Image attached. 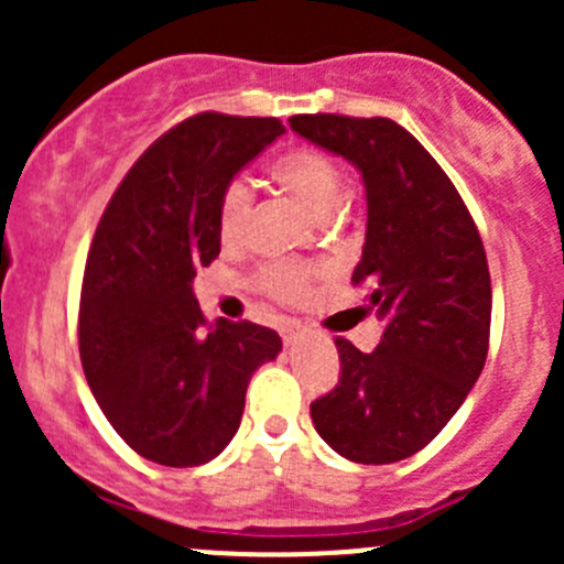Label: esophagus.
Returning <instances> with one entry per match:
<instances>
[{
	"label": "esophagus",
	"mask_w": 564,
	"mask_h": 564,
	"mask_svg": "<svg viewBox=\"0 0 564 564\" xmlns=\"http://www.w3.org/2000/svg\"><path fill=\"white\" fill-rule=\"evenodd\" d=\"M300 338V324H289V327H283V344L286 346H294Z\"/></svg>",
	"instance_id": "34e87169"
}]
</instances>
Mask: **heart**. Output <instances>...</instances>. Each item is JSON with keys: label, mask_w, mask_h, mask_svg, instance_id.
I'll use <instances>...</instances> for the list:
<instances>
[{"label": "heart", "mask_w": 564, "mask_h": 564, "mask_svg": "<svg viewBox=\"0 0 564 564\" xmlns=\"http://www.w3.org/2000/svg\"><path fill=\"white\" fill-rule=\"evenodd\" d=\"M272 176L300 198L311 213L327 218L344 198V169L327 152L300 147L272 163ZM253 213V191L246 176H231L218 198V231L226 242L246 235ZM311 267L303 261H275L259 272V286L278 300H297L308 289Z\"/></svg>", "instance_id": "1"}]
</instances>
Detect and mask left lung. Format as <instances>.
Listing matches in <instances>:
<instances>
[{"instance_id":"left-lung-1","label":"left lung","mask_w":564,"mask_h":564,"mask_svg":"<svg viewBox=\"0 0 564 564\" xmlns=\"http://www.w3.org/2000/svg\"><path fill=\"white\" fill-rule=\"evenodd\" d=\"M292 130L362 176L366 246L355 283L371 286L382 340L335 338L338 384L311 403L318 436L355 464L423 451L475 388L488 355L491 275L477 226L451 176L384 117L297 113Z\"/></svg>"}]
</instances>
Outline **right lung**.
<instances>
[{"instance_id": "add662e5", "label": "right lung", "mask_w": 564, "mask_h": 564, "mask_svg": "<svg viewBox=\"0 0 564 564\" xmlns=\"http://www.w3.org/2000/svg\"><path fill=\"white\" fill-rule=\"evenodd\" d=\"M283 130L275 117L185 119L133 163L95 231L78 314L84 377L147 460L220 456L240 429L250 377L281 351V335L261 324H207L193 278L220 253L224 185Z\"/></svg>"}]
</instances>
